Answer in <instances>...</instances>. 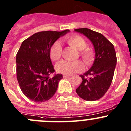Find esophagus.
Segmentation results:
<instances>
[{
    "instance_id": "34e87169",
    "label": "esophagus",
    "mask_w": 131,
    "mask_h": 131,
    "mask_svg": "<svg viewBox=\"0 0 131 131\" xmlns=\"http://www.w3.org/2000/svg\"><path fill=\"white\" fill-rule=\"evenodd\" d=\"M63 78L67 79V78H69L70 76V75H65V74H64V75H63Z\"/></svg>"
}]
</instances>
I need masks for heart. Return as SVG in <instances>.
<instances>
[{
	"label": "heart",
	"mask_w": 131,
	"mask_h": 131,
	"mask_svg": "<svg viewBox=\"0 0 131 131\" xmlns=\"http://www.w3.org/2000/svg\"><path fill=\"white\" fill-rule=\"evenodd\" d=\"M64 41L71 47L78 51L79 57L82 59L86 65H91L94 62L96 57L94 50L89 47H87V42L85 39L78 35H72L66 37ZM63 49L59 42H56L49 49V56L51 60L57 62L62 57ZM58 72L65 75H71L79 73L84 70V65L80 61H64L58 63L56 67Z\"/></svg>",
	"instance_id": "obj_1"
}]
</instances>
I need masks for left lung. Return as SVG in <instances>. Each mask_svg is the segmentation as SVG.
Instances as JSON below:
<instances>
[{
    "mask_svg": "<svg viewBox=\"0 0 131 131\" xmlns=\"http://www.w3.org/2000/svg\"><path fill=\"white\" fill-rule=\"evenodd\" d=\"M83 34L93 43L96 52L94 63L89 70L80 75L82 82L76 92L85 101L100 100L109 89L117 64L114 46L100 33L90 29H75Z\"/></svg>",
    "mask_w": 131,
    "mask_h": 131,
    "instance_id": "left-lung-1",
    "label": "left lung"
}]
</instances>
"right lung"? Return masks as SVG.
Masks as SVG:
<instances>
[{
    "mask_svg": "<svg viewBox=\"0 0 131 131\" xmlns=\"http://www.w3.org/2000/svg\"><path fill=\"white\" fill-rule=\"evenodd\" d=\"M69 31H39L22 42L16 54V76L21 90L29 100L44 102L56 92L63 75L55 73L49 49Z\"/></svg>",
    "mask_w": 131,
    "mask_h": 131,
    "instance_id": "1",
    "label": "right lung"
}]
</instances>
